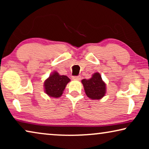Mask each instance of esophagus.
Listing matches in <instances>:
<instances>
[{
    "instance_id": "34e87169",
    "label": "esophagus",
    "mask_w": 149,
    "mask_h": 149,
    "mask_svg": "<svg viewBox=\"0 0 149 149\" xmlns=\"http://www.w3.org/2000/svg\"><path fill=\"white\" fill-rule=\"evenodd\" d=\"M81 76H72V79L73 80H77V81H79L81 79Z\"/></svg>"
}]
</instances>
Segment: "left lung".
Wrapping results in <instances>:
<instances>
[{"label": "left lung", "mask_w": 149, "mask_h": 149, "mask_svg": "<svg viewBox=\"0 0 149 149\" xmlns=\"http://www.w3.org/2000/svg\"><path fill=\"white\" fill-rule=\"evenodd\" d=\"M84 86L85 93L89 98L99 100L104 96L106 84L99 73H94L89 79H83L81 81Z\"/></svg>", "instance_id": "8db88e82"}]
</instances>
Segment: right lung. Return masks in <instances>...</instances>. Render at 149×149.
<instances>
[{
    "label": "right lung",
    "instance_id": "obj_1",
    "mask_svg": "<svg viewBox=\"0 0 149 149\" xmlns=\"http://www.w3.org/2000/svg\"><path fill=\"white\" fill-rule=\"evenodd\" d=\"M70 79L65 75H60L57 72H53L44 83L45 91L49 96L60 97Z\"/></svg>",
    "mask_w": 149,
    "mask_h": 149
}]
</instances>
